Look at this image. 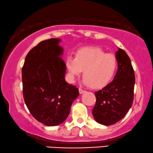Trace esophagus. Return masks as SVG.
<instances>
[{"label":"esophagus","instance_id":"34e87169","mask_svg":"<svg viewBox=\"0 0 153 153\" xmlns=\"http://www.w3.org/2000/svg\"><path fill=\"white\" fill-rule=\"evenodd\" d=\"M85 91H84V90L81 89V88H79V93H80V94H82V93H85Z\"/></svg>","mask_w":153,"mask_h":153}]
</instances>
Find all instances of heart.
I'll use <instances>...</instances> for the list:
<instances>
[{
  "label": "heart",
  "instance_id": "heart-1",
  "mask_svg": "<svg viewBox=\"0 0 153 153\" xmlns=\"http://www.w3.org/2000/svg\"><path fill=\"white\" fill-rule=\"evenodd\" d=\"M65 65L71 82L83 71V83L93 89H101L113 80L117 68V59L113 53H106L100 48L85 47L76 51L75 58L66 59Z\"/></svg>",
  "mask_w": 153,
  "mask_h": 153
}]
</instances>
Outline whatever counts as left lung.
Returning <instances> with one entry per match:
<instances>
[{
    "label": "left lung",
    "mask_w": 153,
    "mask_h": 153,
    "mask_svg": "<svg viewBox=\"0 0 153 153\" xmlns=\"http://www.w3.org/2000/svg\"><path fill=\"white\" fill-rule=\"evenodd\" d=\"M116 58L118 68L114 80L95 93L96 103L92 113L95 121L104 126L123 119L133 102L135 78L131 60L120 48L116 52Z\"/></svg>",
    "instance_id": "left-lung-1"
}]
</instances>
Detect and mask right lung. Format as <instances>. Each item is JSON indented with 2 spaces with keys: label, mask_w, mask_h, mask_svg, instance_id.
<instances>
[{
  "label": "right lung",
  "mask_w": 153,
  "mask_h": 153,
  "mask_svg": "<svg viewBox=\"0 0 153 153\" xmlns=\"http://www.w3.org/2000/svg\"><path fill=\"white\" fill-rule=\"evenodd\" d=\"M60 41L51 38L38 43L27 54L22 68L25 105L34 118L47 126L64 122L79 95L78 88L65 80Z\"/></svg>",
  "instance_id": "1"
}]
</instances>
